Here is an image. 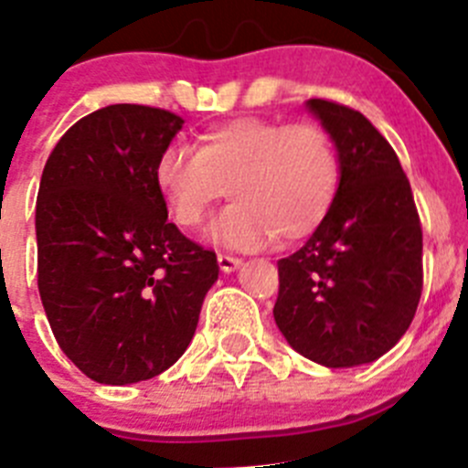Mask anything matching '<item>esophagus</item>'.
I'll return each mask as SVG.
<instances>
[{"mask_svg": "<svg viewBox=\"0 0 468 468\" xmlns=\"http://www.w3.org/2000/svg\"><path fill=\"white\" fill-rule=\"evenodd\" d=\"M217 262H219V270L229 274V271L239 270V265H242V258H235V256H226V253H219V256H217Z\"/></svg>", "mask_w": 468, "mask_h": 468, "instance_id": "esophagus-1", "label": "esophagus"}]
</instances>
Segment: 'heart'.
Instances as JSON below:
<instances>
[{
	"mask_svg": "<svg viewBox=\"0 0 468 468\" xmlns=\"http://www.w3.org/2000/svg\"><path fill=\"white\" fill-rule=\"evenodd\" d=\"M155 185L183 229H198L230 187L235 203L215 221L210 238L253 251L320 229L338 194L340 157L320 125L244 116L203 133L198 151L166 146L155 160Z\"/></svg>",
	"mask_w": 468,
	"mask_h": 468,
	"instance_id": "b5f03b06",
	"label": "heart"
}]
</instances>
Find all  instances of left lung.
<instances>
[{
    "label": "left lung",
    "mask_w": 468,
    "mask_h": 468,
    "mask_svg": "<svg viewBox=\"0 0 468 468\" xmlns=\"http://www.w3.org/2000/svg\"><path fill=\"white\" fill-rule=\"evenodd\" d=\"M335 144L340 185L320 229L279 261L274 320L299 355L352 368L405 335L423 290V230L391 144L361 112L306 102Z\"/></svg>",
    "instance_id": "1"
}]
</instances>
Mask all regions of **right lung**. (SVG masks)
<instances>
[{
  "instance_id": "right-lung-1",
  "label": "right lung",
  "mask_w": 468,
  "mask_h": 468,
  "mask_svg": "<svg viewBox=\"0 0 468 468\" xmlns=\"http://www.w3.org/2000/svg\"><path fill=\"white\" fill-rule=\"evenodd\" d=\"M185 121L109 104L54 146L36 201L38 292L68 359L93 382H144L183 356L217 256L169 221L155 160Z\"/></svg>"
}]
</instances>
